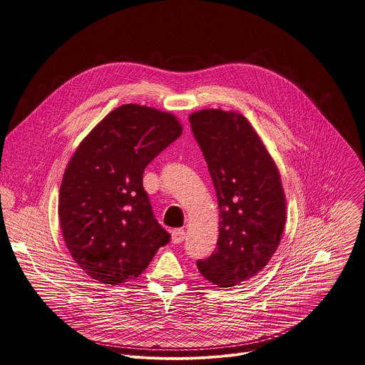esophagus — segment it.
<instances>
[{"label":"esophagus","instance_id":"esophagus-1","mask_svg":"<svg viewBox=\"0 0 365 365\" xmlns=\"http://www.w3.org/2000/svg\"><path fill=\"white\" fill-rule=\"evenodd\" d=\"M185 231L183 230H175L173 232H172V241H173V244H180V242H183V240H185Z\"/></svg>","mask_w":365,"mask_h":365}]
</instances>
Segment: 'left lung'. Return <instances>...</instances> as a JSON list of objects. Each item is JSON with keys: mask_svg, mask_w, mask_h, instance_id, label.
<instances>
[{"mask_svg": "<svg viewBox=\"0 0 365 365\" xmlns=\"http://www.w3.org/2000/svg\"><path fill=\"white\" fill-rule=\"evenodd\" d=\"M220 206L214 252L197 259L199 273L220 287L248 282L276 252L286 221L282 180L270 154L245 117L202 110L189 117Z\"/></svg>", "mask_w": 365, "mask_h": 365, "instance_id": "obj_1", "label": "left lung"}]
</instances>
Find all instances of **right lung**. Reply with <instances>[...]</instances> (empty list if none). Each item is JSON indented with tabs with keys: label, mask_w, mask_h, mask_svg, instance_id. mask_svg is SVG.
<instances>
[{
	"label": "right lung",
	"mask_w": 365,
	"mask_h": 365,
	"mask_svg": "<svg viewBox=\"0 0 365 365\" xmlns=\"http://www.w3.org/2000/svg\"><path fill=\"white\" fill-rule=\"evenodd\" d=\"M180 134L172 114L127 103L103 118L72 155L59 192L61 228L76 264L93 280L135 279L169 244L143 173Z\"/></svg>",
	"instance_id": "add662e5"
}]
</instances>
